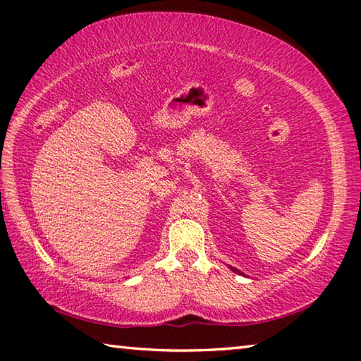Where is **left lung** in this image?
Returning a JSON list of instances; mask_svg holds the SVG:
<instances>
[{
  "label": "left lung",
  "mask_w": 361,
  "mask_h": 361,
  "mask_svg": "<svg viewBox=\"0 0 361 361\" xmlns=\"http://www.w3.org/2000/svg\"><path fill=\"white\" fill-rule=\"evenodd\" d=\"M232 271H234V272H239V271H235V269H232Z\"/></svg>",
  "instance_id": "left-lung-1"
}]
</instances>
